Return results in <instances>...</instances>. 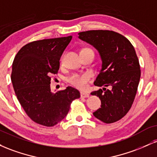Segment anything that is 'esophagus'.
I'll return each mask as SVG.
<instances>
[{
  "instance_id": "34e87169",
  "label": "esophagus",
  "mask_w": 157,
  "mask_h": 157,
  "mask_svg": "<svg viewBox=\"0 0 157 157\" xmlns=\"http://www.w3.org/2000/svg\"><path fill=\"white\" fill-rule=\"evenodd\" d=\"M80 97H82V98H86V97H89V94L87 93H83V92H81L80 93Z\"/></svg>"
}]
</instances>
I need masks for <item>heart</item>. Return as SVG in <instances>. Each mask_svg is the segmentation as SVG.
<instances>
[{
  "instance_id": "1",
  "label": "heart",
  "mask_w": 157,
  "mask_h": 157,
  "mask_svg": "<svg viewBox=\"0 0 157 157\" xmlns=\"http://www.w3.org/2000/svg\"><path fill=\"white\" fill-rule=\"evenodd\" d=\"M84 50H91L89 48H85L81 51ZM61 63H63V58L61 59ZM91 77L89 73H84L82 75L80 74H74L71 77H68V81L71 86H75L80 90H86L88 88L89 83L91 81Z\"/></svg>"
}]
</instances>
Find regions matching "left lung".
<instances>
[{
    "instance_id": "8db88e82",
    "label": "left lung",
    "mask_w": 157,
    "mask_h": 157,
    "mask_svg": "<svg viewBox=\"0 0 157 157\" xmlns=\"http://www.w3.org/2000/svg\"><path fill=\"white\" fill-rule=\"evenodd\" d=\"M78 35L96 48L102 60L94 84L103 88L91 93L99 97L101 108L94 116L105 123L118 121L130 110L140 82L141 71L134 46L123 35L109 30H90Z\"/></svg>"
}]
</instances>
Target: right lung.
Instances as JSON below:
<instances>
[{"label": "right lung", "mask_w": 157, "mask_h": 157, "mask_svg": "<svg viewBox=\"0 0 157 157\" xmlns=\"http://www.w3.org/2000/svg\"><path fill=\"white\" fill-rule=\"evenodd\" d=\"M72 36L36 40L23 46L12 63L11 80L17 100L36 123L55 125L66 117L71 102L80 97L68 86L52 93L51 75L57 73L60 59Z\"/></svg>", "instance_id": "1"}]
</instances>
